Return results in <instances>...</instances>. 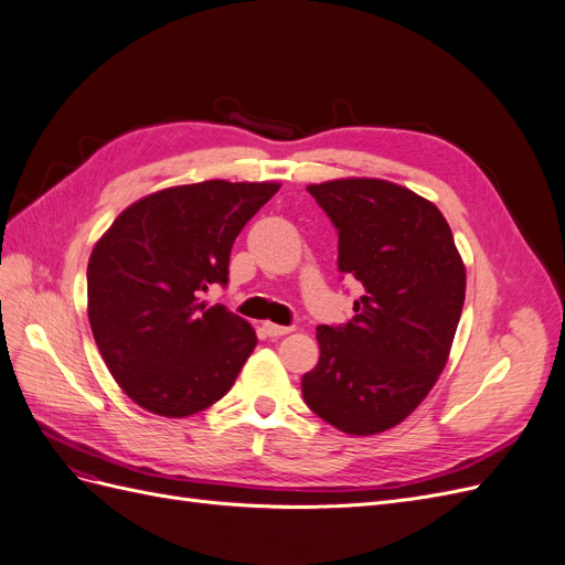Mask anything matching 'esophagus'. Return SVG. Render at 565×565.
Instances as JSON below:
<instances>
[{"label": "esophagus", "mask_w": 565, "mask_h": 565, "mask_svg": "<svg viewBox=\"0 0 565 565\" xmlns=\"http://www.w3.org/2000/svg\"><path fill=\"white\" fill-rule=\"evenodd\" d=\"M264 332L268 337H282L292 332V328H287V324H276V322H264Z\"/></svg>", "instance_id": "obj_1"}]
</instances>
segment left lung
Segmentation results:
<instances>
[{"instance_id": "obj_1", "label": "left lung", "mask_w": 565, "mask_h": 565, "mask_svg": "<svg viewBox=\"0 0 565 565\" xmlns=\"http://www.w3.org/2000/svg\"><path fill=\"white\" fill-rule=\"evenodd\" d=\"M339 231V270L365 287L353 320L320 324L318 365L301 377L313 413L351 436L401 424L448 363L467 270L434 202L384 179L311 183Z\"/></svg>"}]
</instances>
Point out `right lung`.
I'll use <instances>...</instances> for the list:
<instances>
[{
	"mask_svg": "<svg viewBox=\"0 0 565 565\" xmlns=\"http://www.w3.org/2000/svg\"><path fill=\"white\" fill-rule=\"evenodd\" d=\"M280 183L212 179L164 188L119 214L87 266L96 347L127 396L188 417L231 391L256 347L247 320L200 295L228 282L237 233Z\"/></svg>",
	"mask_w": 565,
	"mask_h": 565,
	"instance_id": "add662e5",
	"label": "right lung"
}]
</instances>
